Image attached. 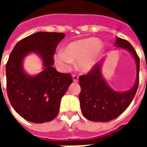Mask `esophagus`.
<instances>
[{
  "label": "esophagus",
  "instance_id": "1",
  "mask_svg": "<svg viewBox=\"0 0 147 147\" xmlns=\"http://www.w3.org/2000/svg\"><path fill=\"white\" fill-rule=\"evenodd\" d=\"M72 80H73V81L75 83H77V82L79 81V77H78V76H76V75H73V76H72Z\"/></svg>",
  "mask_w": 147,
  "mask_h": 147
}]
</instances>
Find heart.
Listing matches in <instances>:
<instances>
[{
  "label": "heart",
  "mask_w": 147,
  "mask_h": 147,
  "mask_svg": "<svg viewBox=\"0 0 147 147\" xmlns=\"http://www.w3.org/2000/svg\"><path fill=\"white\" fill-rule=\"evenodd\" d=\"M104 44L98 38H86L68 43L64 51L55 53L53 59L57 66L63 71L71 70L76 61L78 69L82 72H89L95 67L102 57Z\"/></svg>",
  "instance_id": "obj_1"
}]
</instances>
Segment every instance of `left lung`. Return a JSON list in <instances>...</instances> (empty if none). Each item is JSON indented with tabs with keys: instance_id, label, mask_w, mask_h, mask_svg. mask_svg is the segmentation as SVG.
<instances>
[{
	"instance_id": "1",
	"label": "left lung",
	"mask_w": 147,
	"mask_h": 147,
	"mask_svg": "<svg viewBox=\"0 0 147 147\" xmlns=\"http://www.w3.org/2000/svg\"><path fill=\"white\" fill-rule=\"evenodd\" d=\"M117 49H122L132 55L136 64V80L128 90L119 92L111 88L102 76L104 59L98 62L86 76L79 78L81 92L79 96L82 113L87 120L96 122H108L123 113L132 102L139 86V58L129 42L117 37Z\"/></svg>"
}]
</instances>
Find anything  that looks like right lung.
Returning a JSON list of instances; mask_svg holds the SVG:
<instances>
[{
	"instance_id": "obj_1",
	"label": "right lung",
	"mask_w": 147,
	"mask_h": 147,
	"mask_svg": "<svg viewBox=\"0 0 147 147\" xmlns=\"http://www.w3.org/2000/svg\"><path fill=\"white\" fill-rule=\"evenodd\" d=\"M65 34L36 32L15 45L6 64L7 93L11 106L25 120L45 123L57 116L62 97L72 83L70 74L58 72L53 55ZM35 53L41 58L42 71L35 76L23 68L25 57Z\"/></svg>"
}]
</instances>
